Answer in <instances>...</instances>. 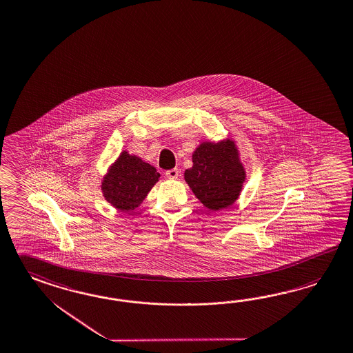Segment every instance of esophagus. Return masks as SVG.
I'll use <instances>...</instances> for the list:
<instances>
[{"label": "esophagus", "instance_id": "34e87169", "mask_svg": "<svg viewBox=\"0 0 353 353\" xmlns=\"http://www.w3.org/2000/svg\"><path fill=\"white\" fill-rule=\"evenodd\" d=\"M165 175L169 178V179H176L179 176V170L175 168V169H170V170H166Z\"/></svg>", "mask_w": 353, "mask_h": 353}]
</instances>
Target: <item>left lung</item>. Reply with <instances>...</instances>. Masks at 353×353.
Listing matches in <instances>:
<instances>
[{"instance_id":"left-lung-1","label":"left lung","mask_w":353,"mask_h":353,"mask_svg":"<svg viewBox=\"0 0 353 353\" xmlns=\"http://www.w3.org/2000/svg\"><path fill=\"white\" fill-rule=\"evenodd\" d=\"M192 160L193 166L185 170L184 179L194 196L214 211L234 203L245 179L234 142H203Z\"/></svg>"}]
</instances>
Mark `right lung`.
Here are the masks:
<instances>
[{
  "label": "right lung",
  "instance_id": "right-lung-1",
  "mask_svg": "<svg viewBox=\"0 0 353 353\" xmlns=\"http://www.w3.org/2000/svg\"><path fill=\"white\" fill-rule=\"evenodd\" d=\"M159 178L154 166L124 151L103 178L102 192L114 208L132 211L141 205Z\"/></svg>",
  "mask_w": 353,
  "mask_h": 353
}]
</instances>
